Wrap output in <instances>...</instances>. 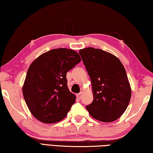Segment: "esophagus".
Instances as JSON below:
<instances>
[{"label":"esophagus","mask_w":153,"mask_h":153,"mask_svg":"<svg viewBox=\"0 0 153 153\" xmlns=\"http://www.w3.org/2000/svg\"><path fill=\"white\" fill-rule=\"evenodd\" d=\"M82 96H83V93L81 92V93H79V94H77L76 97L78 98L79 99H81V98H82Z\"/></svg>","instance_id":"esophagus-1"}]
</instances>
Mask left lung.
<instances>
[{
	"instance_id": "obj_1",
	"label": "left lung",
	"mask_w": 153,
	"mask_h": 153,
	"mask_svg": "<svg viewBox=\"0 0 153 153\" xmlns=\"http://www.w3.org/2000/svg\"><path fill=\"white\" fill-rule=\"evenodd\" d=\"M79 54L90 77L94 96L87 110L97 120H116L125 111L131 97L123 63L113 54L98 48L81 49Z\"/></svg>"
}]
</instances>
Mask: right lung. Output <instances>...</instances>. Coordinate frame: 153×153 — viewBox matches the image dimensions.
Returning a JSON list of instances; mask_svg holds the SVG:
<instances>
[{
	"instance_id": "right-lung-1",
	"label": "right lung",
	"mask_w": 153,
	"mask_h": 153,
	"mask_svg": "<svg viewBox=\"0 0 153 153\" xmlns=\"http://www.w3.org/2000/svg\"><path fill=\"white\" fill-rule=\"evenodd\" d=\"M81 61L76 51L60 48L42 54L30 65L22 94L30 112L39 121L56 123L67 116L76 96L68 88L66 73Z\"/></svg>"
}]
</instances>
